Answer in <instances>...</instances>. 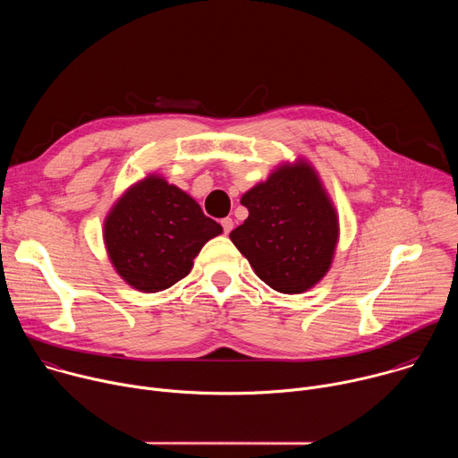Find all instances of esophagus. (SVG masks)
<instances>
[{
  "mask_svg": "<svg viewBox=\"0 0 458 458\" xmlns=\"http://www.w3.org/2000/svg\"><path fill=\"white\" fill-rule=\"evenodd\" d=\"M221 226H223L225 233H230V232H232V228H233V221H232L230 217H225V219L221 221Z\"/></svg>",
  "mask_w": 458,
  "mask_h": 458,
  "instance_id": "1",
  "label": "esophagus"
}]
</instances>
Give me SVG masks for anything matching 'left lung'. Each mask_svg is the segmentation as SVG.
Listing matches in <instances>:
<instances>
[{
    "mask_svg": "<svg viewBox=\"0 0 458 458\" xmlns=\"http://www.w3.org/2000/svg\"><path fill=\"white\" fill-rule=\"evenodd\" d=\"M241 205L248 219L230 239L260 281L281 293H302L330 270L339 219L306 161L279 166L248 190Z\"/></svg>",
    "mask_w": 458,
    "mask_h": 458,
    "instance_id": "1",
    "label": "left lung"
}]
</instances>
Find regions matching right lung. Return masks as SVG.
Masks as SVG:
<instances>
[{"mask_svg": "<svg viewBox=\"0 0 458 458\" xmlns=\"http://www.w3.org/2000/svg\"><path fill=\"white\" fill-rule=\"evenodd\" d=\"M223 226L181 188L148 175L124 191L105 221V244L117 274L140 292L174 286Z\"/></svg>", "mask_w": 458, "mask_h": 458, "instance_id": "right-lung-1", "label": "right lung"}]
</instances>
